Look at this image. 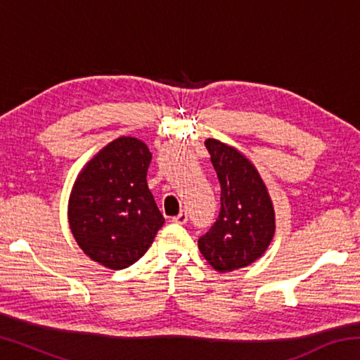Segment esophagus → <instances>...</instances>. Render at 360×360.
<instances>
[{"label": "esophagus", "mask_w": 360, "mask_h": 360, "mask_svg": "<svg viewBox=\"0 0 360 360\" xmlns=\"http://www.w3.org/2000/svg\"><path fill=\"white\" fill-rule=\"evenodd\" d=\"M187 219H188V216H187V212L186 211H181L178 216H174V217H172V222H174V224H186L187 222Z\"/></svg>", "instance_id": "esophagus-1"}]
</instances>
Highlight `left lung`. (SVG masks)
Returning <instances> with one entry per match:
<instances>
[{
  "instance_id": "1",
  "label": "left lung",
  "mask_w": 360,
  "mask_h": 360,
  "mask_svg": "<svg viewBox=\"0 0 360 360\" xmlns=\"http://www.w3.org/2000/svg\"><path fill=\"white\" fill-rule=\"evenodd\" d=\"M219 182L221 211L198 249L214 270L233 271L251 265L266 251L275 235V210L260 174L231 146L206 139Z\"/></svg>"
}]
</instances>
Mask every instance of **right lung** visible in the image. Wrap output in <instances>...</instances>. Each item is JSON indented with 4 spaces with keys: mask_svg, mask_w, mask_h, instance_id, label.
I'll list each match as a JSON object with an SVG mask.
<instances>
[{
    "mask_svg": "<svg viewBox=\"0 0 360 360\" xmlns=\"http://www.w3.org/2000/svg\"><path fill=\"white\" fill-rule=\"evenodd\" d=\"M152 154L143 141L120 136L103 148L72 186L70 229L79 248L103 266H130L165 222L148 187Z\"/></svg>",
    "mask_w": 360,
    "mask_h": 360,
    "instance_id": "obj_1",
    "label": "right lung"
}]
</instances>
